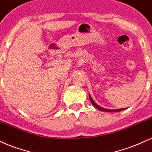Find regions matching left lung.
<instances>
[{"label":"left lung","mask_w":152,"mask_h":152,"mask_svg":"<svg viewBox=\"0 0 152 152\" xmlns=\"http://www.w3.org/2000/svg\"><path fill=\"white\" fill-rule=\"evenodd\" d=\"M89 97H90L91 103H92V105H93L94 107L97 108V110H100V111H104V112H116L122 111V110H126V108H121V109H117V110H109V109L103 108V107H102L99 106V105L97 104L95 102H94V101L93 100V99H92V97H91L90 94H89Z\"/></svg>","instance_id":"left-lung-1"}]
</instances>
